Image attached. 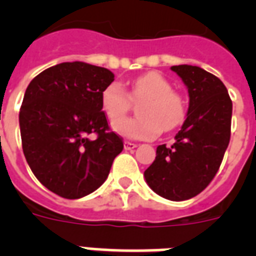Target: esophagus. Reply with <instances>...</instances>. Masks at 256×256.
Segmentation results:
<instances>
[{"label": "esophagus", "instance_id": "obj_1", "mask_svg": "<svg viewBox=\"0 0 256 256\" xmlns=\"http://www.w3.org/2000/svg\"><path fill=\"white\" fill-rule=\"evenodd\" d=\"M124 150H132V148H136V144H132V142H128V140H124Z\"/></svg>", "mask_w": 256, "mask_h": 256}]
</instances>
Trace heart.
<instances>
[{
	"label": "heart",
	"instance_id": "obj_1",
	"mask_svg": "<svg viewBox=\"0 0 256 256\" xmlns=\"http://www.w3.org/2000/svg\"><path fill=\"white\" fill-rule=\"evenodd\" d=\"M141 102L138 116L124 118L131 108V100ZM100 106L108 120L115 124L114 130L132 140H154L162 132H168L180 124L186 116V104L182 96L172 92V86L162 74L150 72L134 80L128 94L124 86L112 82L100 94Z\"/></svg>",
	"mask_w": 256,
	"mask_h": 256
}]
</instances>
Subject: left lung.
<instances>
[{"instance_id": "left-lung-1", "label": "left lung", "mask_w": 256, "mask_h": 256, "mask_svg": "<svg viewBox=\"0 0 256 256\" xmlns=\"http://www.w3.org/2000/svg\"><path fill=\"white\" fill-rule=\"evenodd\" d=\"M171 70L187 86V116L174 144L156 148L144 179L154 192L179 202L202 192L218 172L230 142L232 102L223 82L202 68L178 65Z\"/></svg>"}]
</instances>
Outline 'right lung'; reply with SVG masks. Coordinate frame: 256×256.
Segmentation results:
<instances>
[{"label":"right lung","instance_id":"add662e5","mask_svg":"<svg viewBox=\"0 0 256 256\" xmlns=\"http://www.w3.org/2000/svg\"><path fill=\"white\" fill-rule=\"evenodd\" d=\"M112 81L108 69L64 62L44 70L26 88L20 110L22 150L36 178L62 198L96 191L124 150L100 106V94Z\"/></svg>","mask_w":256,"mask_h":256}]
</instances>
